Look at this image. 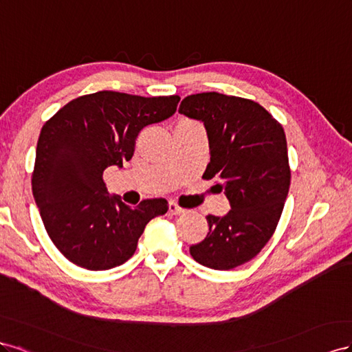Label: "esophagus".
Listing matches in <instances>:
<instances>
[{
	"label": "esophagus",
	"instance_id": "esophagus-1",
	"mask_svg": "<svg viewBox=\"0 0 352 352\" xmlns=\"http://www.w3.org/2000/svg\"><path fill=\"white\" fill-rule=\"evenodd\" d=\"M168 212H169L170 215H182V214H184V209L179 208L175 202H169V205H168Z\"/></svg>",
	"mask_w": 352,
	"mask_h": 352
}]
</instances>
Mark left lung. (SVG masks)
<instances>
[{
  "label": "left lung",
  "mask_w": 352,
  "mask_h": 352,
  "mask_svg": "<svg viewBox=\"0 0 352 352\" xmlns=\"http://www.w3.org/2000/svg\"><path fill=\"white\" fill-rule=\"evenodd\" d=\"M178 112L204 124L210 155L204 178H219L232 208L206 217L209 233L190 254L208 268H236L261 252L282 215L290 186L285 131L261 104L219 93L188 96Z\"/></svg>",
  "instance_id": "obj_1"
}]
</instances>
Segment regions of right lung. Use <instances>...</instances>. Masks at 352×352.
<instances>
[{
	"label": "right lung",
	"instance_id": "right-lung-1",
	"mask_svg": "<svg viewBox=\"0 0 352 352\" xmlns=\"http://www.w3.org/2000/svg\"><path fill=\"white\" fill-rule=\"evenodd\" d=\"M178 96L98 91L78 97L45 122L36 144L32 193L47 233L70 263L93 271L126 263L165 199L135 208L107 193L103 173L122 168L144 126L175 113Z\"/></svg>",
	"mask_w": 352,
	"mask_h": 352
}]
</instances>
